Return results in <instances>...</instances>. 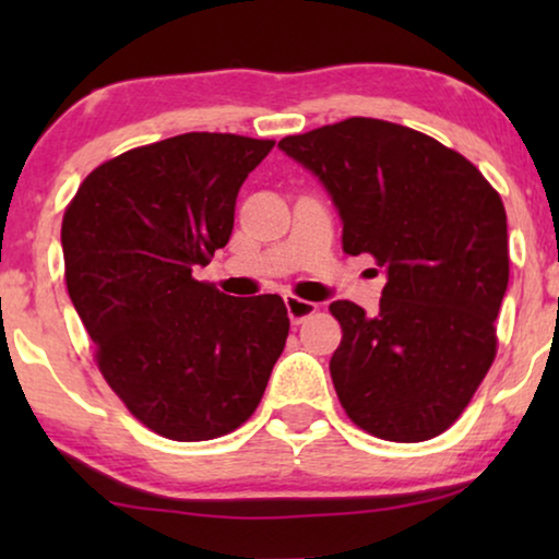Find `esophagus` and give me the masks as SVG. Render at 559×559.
Listing matches in <instances>:
<instances>
[{
    "mask_svg": "<svg viewBox=\"0 0 559 559\" xmlns=\"http://www.w3.org/2000/svg\"><path fill=\"white\" fill-rule=\"evenodd\" d=\"M285 308H287L289 320H293L295 325H300L312 316V312L318 310V305L310 302V300H300V297H295V295H287L285 297Z\"/></svg>",
    "mask_w": 559,
    "mask_h": 559,
    "instance_id": "34e87169",
    "label": "esophagus"
}]
</instances>
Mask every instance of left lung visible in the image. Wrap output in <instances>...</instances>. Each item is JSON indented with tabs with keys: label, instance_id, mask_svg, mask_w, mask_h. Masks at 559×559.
Instances as JSON below:
<instances>
[{
	"label": "left lung",
	"instance_id": "obj_1",
	"mask_svg": "<svg viewBox=\"0 0 559 559\" xmlns=\"http://www.w3.org/2000/svg\"><path fill=\"white\" fill-rule=\"evenodd\" d=\"M277 147L323 182L343 251L384 266L377 316L335 300L333 386L361 430L392 442L445 432L496 356L509 285L507 211L476 165L392 121L354 117Z\"/></svg>",
	"mask_w": 559,
	"mask_h": 559
}]
</instances>
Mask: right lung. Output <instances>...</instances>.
Returning <instances> with one entry per match:
<instances>
[{"label": "right lung", "mask_w": 559, "mask_h": 559, "mask_svg": "<svg viewBox=\"0 0 559 559\" xmlns=\"http://www.w3.org/2000/svg\"><path fill=\"white\" fill-rule=\"evenodd\" d=\"M272 140L190 132L98 165L60 228L68 295L104 379L152 432L213 440L247 423L289 333L280 295L193 277L231 239L236 195Z\"/></svg>", "instance_id": "right-lung-1"}]
</instances>
